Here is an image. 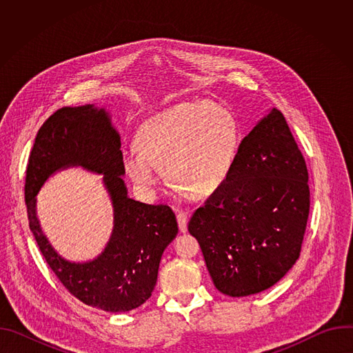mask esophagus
<instances>
[{"label":"esophagus","mask_w":353,"mask_h":353,"mask_svg":"<svg viewBox=\"0 0 353 353\" xmlns=\"http://www.w3.org/2000/svg\"><path fill=\"white\" fill-rule=\"evenodd\" d=\"M188 212H179L177 214V223H179V229L180 232H187V222H188Z\"/></svg>","instance_id":"34e87169"}]
</instances>
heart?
I'll use <instances>...</instances> for the list:
<instances>
[{"mask_svg":"<svg viewBox=\"0 0 353 353\" xmlns=\"http://www.w3.org/2000/svg\"><path fill=\"white\" fill-rule=\"evenodd\" d=\"M137 149L124 154V169L137 190L154 196L166 179L192 198L214 194L229 176L239 146L234 114L211 102L179 103L141 124Z\"/></svg>","mask_w":353,"mask_h":353,"instance_id":"heart-1","label":"heart"}]
</instances>
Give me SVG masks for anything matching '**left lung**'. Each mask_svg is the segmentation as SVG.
Segmentation results:
<instances>
[{"mask_svg": "<svg viewBox=\"0 0 353 353\" xmlns=\"http://www.w3.org/2000/svg\"><path fill=\"white\" fill-rule=\"evenodd\" d=\"M307 181L305 158L272 109L243 138L225 183L188 222L219 292L260 293L293 267L310 211Z\"/></svg>", "mask_w": 353, "mask_h": 353, "instance_id": "left-lung-1", "label": "left lung"}]
</instances>
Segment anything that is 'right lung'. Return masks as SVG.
I'll use <instances>...</instances> for the list:
<instances>
[{"label": "right lung", "instance_id": "add662e5", "mask_svg": "<svg viewBox=\"0 0 353 353\" xmlns=\"http://www.w3.org/2000/svg\"><path fill=\"white\" fill-rule=\"evenodd\" d=\"M120 134L105 109L63 108L40 127L26 169L29 228L50 268L82 303L110 313L143 305L157 285L165 248L176 237V216L168 205H148L128 196ZM81 165L102 174L114 205V230L96 259L72 263L49 244L37 218L35 195L54 172Z\"/></svg>", "mask_w": 353, "mask_h": 353}]
</instances>
